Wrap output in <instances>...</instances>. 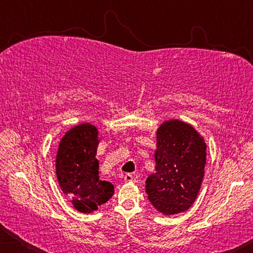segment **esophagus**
Returning <instances> with one entry per match:
<instances>
[{"label": "esophagus", "mask_w": 253, "mask_h": 253, "mask_svg": "<svg viewBox=\"0 0 253 253\" xmlns=\"http://www.w3.org/2000/svg\"><path fill=\"white\" fill-rule=\"evenodd\" d=\"M124 179H125V182H132L134 181V176H132L131 174L128 173L125 175V176H124Z\"/></svg>", "instance_id": "1"}]
</instances>
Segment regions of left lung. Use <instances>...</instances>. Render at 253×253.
<instances>
[{"mask_svg": "<svg viewBox=\"0 0 253 253\" xmlns=\"http://www.w3.org/2000/svg\"><path fill=\"white\" fill-rule=\"evenodd\" d=\"M155 170L146 179L148 200L158 212L173 215L195 202L204 176L207 144L193 126L170 119L156 131Z\"/></svg>", "mask_w": 253, "mask_h": 253, "instance_id": "1", "label": "left lung"}]
</instances>
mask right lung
<instances>
[{
  "label": "right lung",
  "mask_w": 253,
  "mask_h": 253,
  "mask_svg": "<svg viewBox=\"0 0 253 253\" xmlns=\"http://www.w3.org/2000/svg\"><path fill=\"white\" fill-rule=\"evenodd\" d=\"M98 144V129L89 123L72 127L59 144L55 158L59 185L81 213L93 212L114 194L113 184L99 178Z\"/></svg>",
  "instance_id": "right-lung-1"
}]
</instances>
